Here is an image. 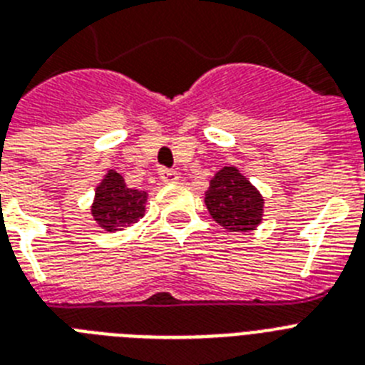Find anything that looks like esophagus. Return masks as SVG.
Here are the masks:
<instances>
[{
  "instance_id": "esophagus-1",
  "label": "esophagus",
  "mask_w": 365,
  "mask_h": 365,
  "mask_svg": "<svg viewBox=\"0 0 365 365\" xmlns=\"http://www.w3.org/2000/svg\"><path fill=\"white\" fill-rule=\"evenodd\" d=\"M158 175H160L162 182H166V185H171V182H177V180H179V173L173 170H168V168H160Z\"/></svg>"
}]
</instances>
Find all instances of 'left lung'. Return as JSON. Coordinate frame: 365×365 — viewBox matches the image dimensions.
Here are the masks:
<instances>
[{"mask_svg":"<svg viewBox=\"0 0 365 365\" xmlns=\"http://www.w3.org/2000/svg\"><path fill=\"white\" fill-rule=\"evenodd\" d=\"M205 205L216 223L230 232L255 230L264 216V197L238 168L217 171L205 192Z\"/></svg>","mask_w":365,"mask_h":365,"instance_id":"left-lung-1","label":"left lung"}]
</instances>
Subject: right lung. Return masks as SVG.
Returning a JSON list of instances; mask_svg holds the SVG:
<instances>
[{
	"instance_id": "add662e5",
	"label": "right lung",
	"mask_w": 365,
	"mask_h": 365,
	"mask_svg": "<svg viewBox=\"0 0 365 365\" xmlns=\"http://www.w3.org/2000/svg\"><path fill=\"white\" fill-rule=\"evenodd\" d=\"M148 192L127 188L123 177L114 170L103 177L96 186V197L92 203V216L101 229L107 232L125 229L138 223L145 214Z\"/></svg>"
}]
</instances>
